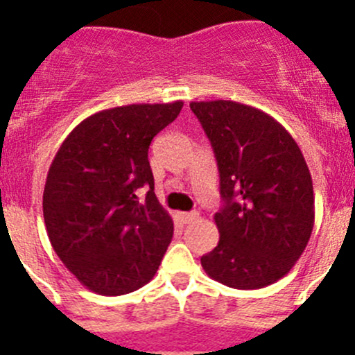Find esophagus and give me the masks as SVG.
<instances>
[{
	"label": "esophagus",
	"instance_id": "34e87169",
	"mask_svg": "<svg viewBox=\"0 0 355 355\" xmlns=\"http://www.w3.org/2000/svg\"><path fill=\"white\" fill-rule=\"evenodd\" d=\"M199 218V213H196V211H192V213H180V220L182 223L189 225V223H194L196 220Z\"/></svg>",
	"mask_w": 355,
	"mask_h": 355
}]
</instances>
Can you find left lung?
<instances>
[{"instance_id": "left-lung-1", "label": "left lung", "mask_w": 355, "mask_h": 355, "mask_svg": "<svg viewBox=\"0 0 355 355\" xmlns=\"http://www.w3.org/2000/svg\"><path fill=\"white\" fill-rule=\"evenodd\" d=\"M220 171V242L200 257L207 277L239 290L288 273L314 227L309 168L292 135L264 111L235 101H192Z\"/></svg>"}]
</instances>
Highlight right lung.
Segmentation results:
<instances>
[{
    "label": "right lung",
    "instance_id": "obj_1",
    "mask_svg": "<svg viewBox=\"0 0 355 355\" xmlns=\"http://www.w3.org/2000/svg\"><path fill=\"white\" fill-rule=\"evenodd\" d=\"M184 103L128 105L91 114L68 134L46 178L49 242L84 287L123 295L144 287L173 237L155 194L148 151ZM139 188H148L139 201Z\"/></svg>",
    "mask_w": 355,
    "mask_h": 355
}]
</instances>
